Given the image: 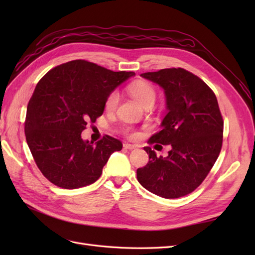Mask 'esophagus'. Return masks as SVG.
<instances>
[{"mask_svg":"<svg viewBox=\"0 0 255 255\" xmlns=\"http://www.w3.org/2000/svg\"><path fill=\"white\" fill-rule=\"evenodd\" d=\"M123 146H125V148L128 149V150H134V149L137 148L135 144H130V143H125V144H123Z\"/></svg>","mask_w":255,"mask_h":255,"instance_id":"34e87169","label":"esophagus"}]
</instances>
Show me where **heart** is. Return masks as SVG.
I'll return each instance as SVG.
<instances>
[{
    "label": "heart",
    "mask_w": 255,
    "mask_h": 255,
    "mask_svg": "<svg viewBox=\"0 0 255 255\" xmlns=\"http://www.w3.org/2000/svg\"><path fill=\"white\" fill-rule=\"evenodd\" d=\"M128 92L133 98H135L138 102H139L143 107L148 105H153L156 99V92L151 85L143 83V82H137L130 85L128 87ZM119 92L118 91H112L111 94L106 97L105 100V110L109 112H113L117 109L119 103ZM127 132L130 138H135L137 135L135 133L129 132V129H127Z\"/></svg>",
    "instance_id": "obj_1"
}]
</instances>
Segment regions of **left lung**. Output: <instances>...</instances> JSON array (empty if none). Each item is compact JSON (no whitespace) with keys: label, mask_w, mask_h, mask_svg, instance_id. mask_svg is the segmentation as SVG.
Instances as JSON below:
<instances>
[{"label":"left lung","mask_w":255,"mask_h":255,"mask_svg":"<svg viewBox=\"0 0 255 255\" xmlns=\"http://www.w3.org/2000/svg\"><path fill=\"white\" fill-rule=\"evenodd\" d=\"M140 75L158 84L166 96L167 115L149 142L171 144V150L157 157L144 146L149 163L137 169V180L161 198L184 197L204 181L219 156L223 120L217 98L201 79L182 68Z\"/></svg>","instance_id":"left-lung-1"}]
</instances>
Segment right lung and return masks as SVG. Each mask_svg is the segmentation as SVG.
Instances as JSON below:
<instances>
[{"instance_id":"obj_1","label":"right lung","mask_w":255,"mask_h":255,"mask_svg":"<svg viewBox=\"0 0 255 255\" xmlns=\"http://www.w3.org/2000/svg\"><path fill=\"white\" fill-rule=\"evenodd\" d=\"M134 75L76 59L53 68L38 82L27 105L24 132L37 167L51 183L75 189L101 176L122 143L109 135L94 143L81 135L88 122L102 116L106 97Z\"/></svg>"}]
</instances>
